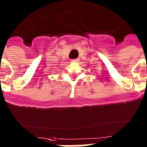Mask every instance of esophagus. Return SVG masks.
<instances>
[{
    "label": "esophagus",
    "instance_id": "1",
    "mask_svg": "<svg viewBox=\"0 0 147 147\" xmlns=\"http://www.w3.org/2000/svg\"><path fill=\"white\" fill-rule=\"evenodd\" d=\"M79 61V59H72L71 62H78Z\"/></svg>",
    "mask_w": 147,
    "mask_h": 147
}]
</instances>
